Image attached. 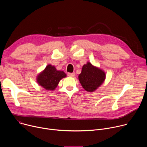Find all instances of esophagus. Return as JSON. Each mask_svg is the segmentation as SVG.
<instances>
[{
    "instance_id": "1",
    "label": "esophagus",
    "mask_w": 147,
    "mask_h": 147,
    "mask_svg": "<svg viewBox=\"0 0 147 147\" xmlns=\"http://www.w3.org/2000/svg\"><path fill=\"white\" fill-rule=\"evenodd\" d=\"M68 76L69 77H73L76 76V73H68Z\"/></svg>"
}]
</instances>
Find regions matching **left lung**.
I'll use <instances>...</instances> for the list:
<instances>
[{
    "instance_id": "8db88e82",
    "label": "left lung",
    "mask_w": 147,
    "mask_h": 147,
    "mask_svg": "<svg viewBox=\"0 0 147 147\" xmlns=\"http://www.w3.org/2000/svg\"><path fill=\"white\" fill-rule=\"evenodd\" d=\"M105 78V72L89 61L83 65L81 73L78 75V80L82 88L90 92L96 91Z\"/></svg>"
}]
</instances>
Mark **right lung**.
I'll return each instance as SVG.
<instances>
[{
  "mask_svg": "<svg viewBox=\"0 0 147 147\" xmlns=\"http://www.w3.org/2000/svg\"><path fill=\"white\" fill-rule=\"evenodd\" d=\"M66 77L67 74L63 71L57 70L55 66L49 64L37 75L36 82L45 90L53 91L57 87L60 81Z\"/></svg>",
  "mask_w": 147,
  "mask_h": 147,
  "instance_id": "obj_1",
  "label": "right lung"
}]
</instances>
